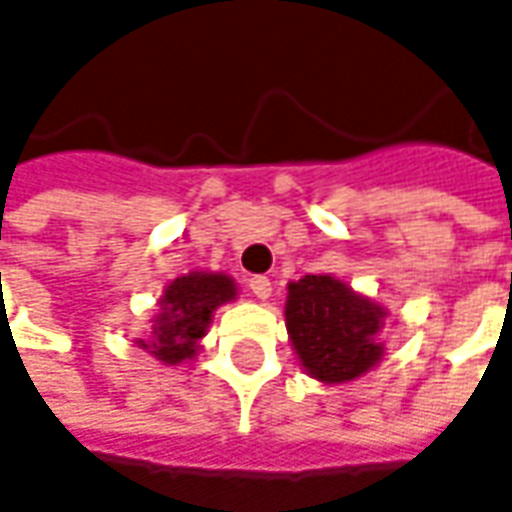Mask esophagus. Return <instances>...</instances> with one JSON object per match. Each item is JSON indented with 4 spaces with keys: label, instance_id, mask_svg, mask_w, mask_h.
I'll return each instance as SVG.
<instances>
[{
    "label": "esophagus",
    "instance_id": "obj_1",
    "mask_svg": "<svg viewBox=\"0 0 512 512\" xmlns=\"http://www.w3.org/2000/svg\"><path fill=\"white\" fill-rule=\"evenodd\" d=\"M248 290L256 298H270V293H273V284H270L267 276H253V279L248 281Z\"/></svg>",
    "mask_w": 512,
    "mask_h": 512
}]
</instances>
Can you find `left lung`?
<instances>
[{
	"label": "left lung",
	"mask_w": 512,
	"mask_h": 512,
	"mask_svg": "<svg viewBox=\"0 0 512 512\" xmlns=\"http://www.w3.org/2000/svg\"><path fill=\"white\" fill-rule=\"evenodd\" d=\"M386 307L329 273L287 284L284 321L304 372L321 383H349L383 360Z\"/></svg>",
	"instance_id": "8db88e82"
}]
</instances>
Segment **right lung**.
<instances>
[{
	"label": "right lung",
	"instance_id": "1",
	"mask_svg": "<svg viewBox=\"0 0 512 512\" xmlns=\"http://www.w3.org/2000/svg\"><path fill=\"white\" fill-rule=\"evenodd\" d=\"M236 298V281L228 273L194 270L168 281L160 296V310L152 318L149 338H137V346L166 366H177L197 355L200 338L214 321L216 307Z\"/></svg>",
	"mask_w": 512,
	"mask_h": 512
}]
</instances>
